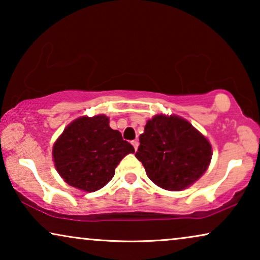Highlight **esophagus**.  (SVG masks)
<instances>
[{
    "mask_svg": "<svg viewBox=\"0 0 260 260\" xmlns=\"http://www.w3.org/2000/svg\"><path fill=\"white\" fill-rule=\"evenodd\" d=\"M133 145H134V148H135V150H137V148H138V145H140V142H138L137 140H135V141H133Z\"/></svg>",
    "mask_w": 260,
    "mask_h": 260,
    "instance_id": "1",
    "label": "esophagus"
}]
</instances>
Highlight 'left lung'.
<instances>
[{"label":"left lung","instance_id":"8db88e82","mask_svg":"<svg viewBox=\"0 0 260 260\" xmlns=\"http://www.w3.org/2000/svg\"><path fill=\"white\" fill-rule=\"evenodd\" d=\"M136 152L149 179L166 190L179 191L208 169L212 145L187 119L158 113L145 124Z\"/></svg>","mask_w":260,"mask_h":260}]
</instances>
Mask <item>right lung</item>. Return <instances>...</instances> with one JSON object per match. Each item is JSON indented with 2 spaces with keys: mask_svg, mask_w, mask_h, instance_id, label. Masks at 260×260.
I'll list each match as a JSON object with an SVG mask.
<instances>
[{
  "mask_svg": "<svg viewBox=\"0 0 260 260\" xmlns=\"http://www.w3.org/2000/svg\"><path fill=\"white\" fill-rule=\"evenodd\" d=\"M105 115L81 116L71 122L53 144L56 172L67 184L92 193L110 182L116 167L135 149Z\"/></svg>",
  "mask_w": 260,
  "mask_h": 260,
  "instance_id": "right-lung-1",
  "label": "right lung"
}]
</instances>
